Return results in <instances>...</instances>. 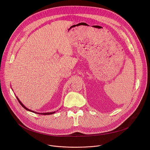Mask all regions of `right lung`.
Here are the masks:
<instances>
[{"mask_svg":"<svg viewBox=\"0 0 150 150\" xmlns=\"http://www.w3.org/2000/svg\"><path fill=\"white\" fill-rule=\"evenodd\" d=\"M16 98H17V100H18V101H19V103H20V104L22 105L23 108L25 109H26L27 110H28V111H30V112H33V111H32V110H30V109H27L26 107H25L24 105V104L21 103V101H20V100L18 99V98L16 97ZM35 113H36V112H35ZM55 113V112H50V113H39L38 114H40V115H52V114H53V113Z\"/></svg>","mask_w":150,"mask_h":150,"instance_id":"obj_1","label":"right lung"}]
</instances>
